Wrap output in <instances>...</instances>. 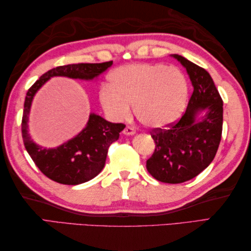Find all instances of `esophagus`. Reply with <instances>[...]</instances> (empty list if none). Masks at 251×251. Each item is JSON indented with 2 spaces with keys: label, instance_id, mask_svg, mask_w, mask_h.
Returning <instances> with one entry per match:
<instances>
[{
  "label": "esophagus",
  "instance_id": "esophagus-1",
  "mask_svg": "<svg viewBox=\"0 0 251 251\" xmlns=\"http://www.w3.org/2000/svg\"><path fill=\"white\" fill-rule=\"evenodd\" d=\"M135 132H136L135 128H134V127H131V126H126L125 128H124V130H123V134H124V135H127V136L134 135Z\"/></svg>",
  "mask_w": 251,
  "mask_h": 251
}]
</instances>
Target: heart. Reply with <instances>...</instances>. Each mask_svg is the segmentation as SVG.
<instances>
[{
    "mask_svg": "<svg viewBox=\"0 0 251 251\" xmlns=\"http://www.w3.org/2000/svg\"><path fill=\"white\" fill-rule=\"evenodd\" d=\"M109 86L101 88L100 103L111 120L121 122L130 114L148 127L169 125L180 116L188 97V83L177 67L136 63L114 69Z\"/></svg>",
    "mask_w": 251,
    "mask_h": 251,
    "instance_id": "heart-1",
    "label": "heart"
}]
</instances>
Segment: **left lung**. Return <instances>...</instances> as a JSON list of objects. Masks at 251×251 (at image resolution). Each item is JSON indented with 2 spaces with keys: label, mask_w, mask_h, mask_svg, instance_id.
<instances>
[{
  "label": "left lung",
  "mask_w": 251,
  "mask_h": 251,
  "mask_svg": "<svg viewBox=\"0 0 251 251\" xmlns=\"http://www.w3.org/2000/svg\"><path fill=\"white\" fill-rule=\"evenodd\" d=\"M174 57L186 69L193 93L180 120L151 130L155 150L147 161L153 178L173 184L193 179L209 166L220 145L223 123V101L209 73L182 56ZM200 111L205 115L197 119Z\"/></svg>",
  "instance_id": "1"
}]
</instances>
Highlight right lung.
<instances>
[{
	"mask_svg": "<svg viewBox=\"0 0 251 251\" xmlns=\"http://www.w3.org/2000/svg\"><path fill=\"white\" fill-rule=\"evenodd\" d=\"M113 61L102 63H77L51 69L32 85L26 93L24 105L21 134L26 152L47 178L68 185L84 183L102 170L109 147L119 139L125 128L122 123H111L90 114L88 123L79 134L56 149H44L31 140L28 134V116L35 93L51 76L93 79L103 73Z\"/></svg>",
	"mask_w": 251,
	"mask_h": 251,
	"instance_id": "obj_1",
	"label": "right lung"
}]
</instances>
